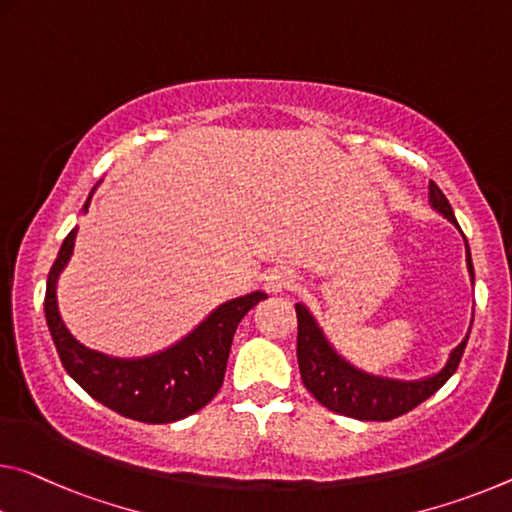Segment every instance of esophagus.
Segmentation results:
<instances>
[{
    "instance_id": "obj_1",
    "label": "esophagus",
    "mask_w": 512,
    "mask_h": 512,
    "mask_svg": "<svg viewBox=\"0 0 512 512\" xmlns=\"http://www.w3.org/2000/svg\"><path fill=\"white\" fill-rule=\"evenodd\" d=\"M264 287H266V291H273V294H278V291L294 289L296 287V275L291 273L289 269H275V271L266 275Z\"/></svg>"
}]
</instances>
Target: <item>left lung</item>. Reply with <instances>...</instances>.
<instances>
[{
	"label": "left lung",
	"mask_w": 512,
	"mask_h": 512,
	"mask_svg": "<svg viewBox=\"0 0 512 512\" xmlns=\"http://www.w3.org/2000/svg\"><path fill=\"white\" fill-rule=\"evenodd\" d=\"M428 198H431L433 209H437L444 218L458 227L453 209L446 200L440 186L435 182L428 184ZM460 230V227H458ZM467 246V239H465ZM467 269L474 282V264L472 255H469L467 246ZM298 316V369L303 385L307 387L316 401L326 405L328 410L337 412V415L362 419V421H389L405 415L412 408H417L419 403H424L428 396H433L453 373H456L462 353H465L469 328L462 342L453 348L449 360L431 378L421 380H392V378H380L371 376L355 369L353 364H348L342 355L335 353V348L328 344V339L323 337V330L316 326L314 316L307 312L305 305H296Z\"/></svg>",
	"instance_id": "obj_1"
}]
</instances>
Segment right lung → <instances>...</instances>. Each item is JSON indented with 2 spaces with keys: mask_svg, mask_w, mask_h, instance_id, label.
<instances>
[{
  "mask_svg": "<svg viewBox=\"0 0 512 512\" xmlns=\"http://www.w3.org/2000/svg\"><path fill=\"white\" fill-rule=\"evenodd\" d=\"M91 196L86 200L84 212H88ZM75 239L77 227L70 230L56 255L45 291L47 328L63 369L95 401L143 424H170L205 408L223 385L234 330L248 310L266 298L264 291L227 300L182 342L157 355L139 360L109 358L81 346L61 321L56 305V280L66 269Z\"/></svg>",
  "mask_w": 512,
  "mask_h": 512,
  "instance_id": "obj_1",
  "label": "right lung"
}]
</instances>
